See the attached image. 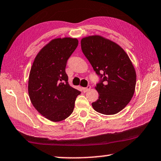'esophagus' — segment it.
<instances>
[{"label": "esophagus", "instance_id": "34e87169", "mask_svg": "<svg viewBox=\"0 0 161 161\" xmlns=\"http://www.w3.org/2000/svg\"><path fill=\"white\" fill-rule=\"evenodd\" d=\"M90 88H91L90 86H87V87H84V88L82 89V90H83L85 92H87L88 90H90Z\"/></svg>", "mask_w": 161, "mask_h": 161}]
</instances>
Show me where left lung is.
Instances as JSON below:
<instances>
[{"label":"left lung","instance_id":"obj_1","mask_svg":"<svg viewBox=\"0 0 161 161\" xmlns=\"http://www.w3.org/2000/svg\"><path fill=\"white\" fill-rule=\"evenodd\" d=\"M84 55L101 78L95 90L99 97L92 105L95 111L114 115L123 110L132 98L136 71L130 58L121 46L100 35L81 40Z\"/></svg>","mask_w":161,"mask_h":161}]
</instances>
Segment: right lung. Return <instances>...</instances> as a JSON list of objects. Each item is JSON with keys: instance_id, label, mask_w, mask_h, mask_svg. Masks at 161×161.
<instances>
[{"instance_id": "right-lung-1", "label": "right lung", "mask_w": 161, "mask_h": 161, "mask_svg": "<svg viewBox=\"0 0 161 161\" xmlns=\"http://www.w3.org/2000/svg\"><path fill=\"white\" fill-rule=\"evenodd\" d=\"M77 45L76 38H55L40 50L31 67L28 81L31 103L51 121L68 118L81 93L69 85L65 71L67 60Z\"/></svg>"}]
</instances>
